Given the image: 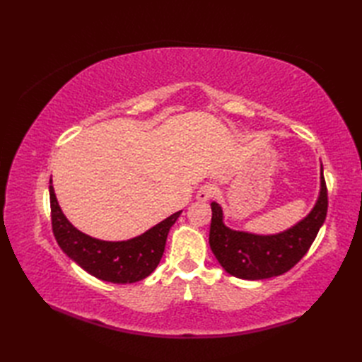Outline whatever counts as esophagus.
I'll return each instance as SVG.
<instances>
[{
    "label": "esophagus",
    "instance_id": "obj_1",
    "mask_svg": "<svg viewBox=\"0 0 362 362\" xmlns=\"http://www.w3.org/2000/svg\"><path fill=\"white\" fill-rule=\"evenodd\" d=\"M216 193H217L216 185L211 184V182H206V184L201 185V189L198 190V193H196V199L201 201V202L210 201V199L214 198Z\"/></svg>",
    "mask_w": 362,
    "mask_h": 362
}]
</instances>
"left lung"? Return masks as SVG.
Listing matches in <instances>:
<instances>
[{
  "label": "left lung",
  "instance_id": "1",
  "mask_svg": "<svg viewBox=\"0 0 362 362\" xmlns=\"http://www.w3.org/2000/svg\"><path fill=\"white\" fill-rule=\"evenodd\" d=\"M210 247L229 275L242 279H267L288 272L303 258L327 213V189L322 168V189L313 211L298 225L275 235L234 231L223 223L218 204H211Z\"/></svg>",
  "mask_w": 362,
  "mask_h": 362
}]
</instances>
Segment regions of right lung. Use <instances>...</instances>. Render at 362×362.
I'll return each mask as SVG.
<instances>
[{"label":"right lung","mask_w":362,"mask_h":362,"mask_svg":"<svg viewBox=\"0 0 362 362\" xmlns=\"http://www.w3.org/2000/svg\"><path fill=\"white\" fill-rule=\"evenodd\" d=\"M49 202L52 233L62 250L87 273L113 284L137 282L156 270L169 229L181 214L177 211L145 234L127 242H104L72 226L60 210L52 185H49Z\"/></svg>","instance_id":"1"}]
</instances>
